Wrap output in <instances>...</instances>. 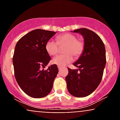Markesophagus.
Instances as JSON below:
<instances>
[{
    "label": "esophagus",
    "mask_w": 120,
    "mask_h": 120,
    "mask_svg": "<svg viewBox=\"0 0 120 120\" xmlns=\"http://www.w3.org/2000/svg\"><path fill=\"white\" fill-rule=\"evenodd\" d=\"M58 68H59V71H60V70L61 69L62 67H61V66H58Z\"/></svg>",
    "instance_id": "34e87169"
}]
</instances>
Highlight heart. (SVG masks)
<instances>
[{
    "instance_id": "1",
    "label": "heart",
    "mask_w": 120,
    "mask_h": 120,
    "mask_svg": "<svg viewBox=\"0 0 120 120\" xmlns=\"http://www.w3.org/2000/svg\"><path fill=\"white\" fill-rule=\"evenodd\" d=\"M56 42L49 40L46 44V49L49 55H55L58 53L59 47L65 46L63 55H58L52 60L53 64L58 66H65L71 63L74 58L77 59L82 54L84 49V44L77 39L75 35L70 33H65L56 38Z\"/></svg>"
}]
</instances>
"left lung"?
Listing matches in <instances>:
<instances>
[{
    "label": "left lung",
    "instance_id": "obj_1",
    "mask_svg": "<svg viewBox=\"0 0 120 120\" xmlns=\"http://www.w3.org/2000/svg\"><path fill=\"white\" fill-rule=\"evenodd\" d=\"M73 32L80 33L83 37L84 49L79 58L73 64L78 70L68 68L65 80L71 95L85 97L95 90L102 79L106 64L105 46L99 36L92 30L81 28Z\"/></svg>",
    "mask_w": 120,
    "mask_h": 120
}]
</instances>
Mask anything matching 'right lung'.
<instances>
[{"label": "right lung", "instance_id": "right-lung-1", "mask_svg": "<svg viewBox=\"0 0 120 120\" xmlns=\"http://www.w3.org/2000/svg\"><path fill=\"white\" fill-rule=\"evenodd\" d=\"M55 34L49 30H32L20 39L15 47L13 56L15 78L22 90L31 98L47 95L59 72L56 64L46 71L41 69L51 60L46 44Z\"/></svg>", "mask_w": 120, "mask_h": 120}]
</instances>
